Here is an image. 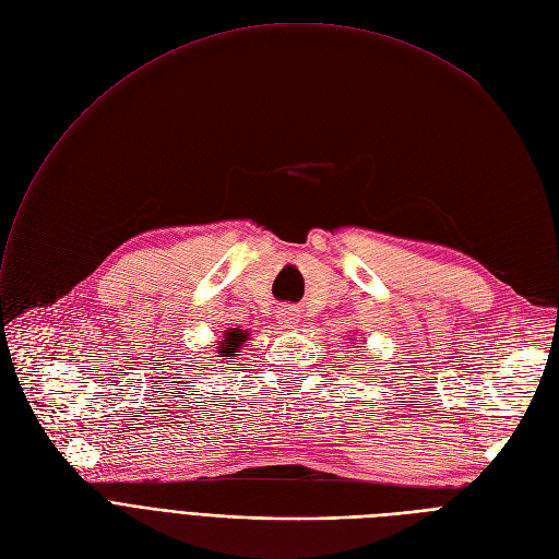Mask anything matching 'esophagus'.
I'll list each match as a JSON object with an SVG mask.
<instances>
[{"label": "esophagus", "instance_id": "1", "mask_svg": "<svg viewBox=\"0 0 559 559\" xmlns=\"http://www.w3.org/2000/svg\"><path fill=\"white\" fill-rule=\"evenodd\" d=\"M298 309L296 307H280L277 309V321L282 328H296L298 325Z\"/></svg>", "mask_w": 559, "mask_h": 559}]
</instances>
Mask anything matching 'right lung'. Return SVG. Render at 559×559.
Returning <instances> with one entry per match:
<instances>
[{"label":"right lung","mask_w":559,"mask_h":559,"mask_svg":"<svg viewBox=\"0 0 559 559\" xmlns=\"http://www.w3.org/2000/svg\"><path fill=\"white\" fill-rule=\"evenodd\" d=\"M250 341V334L246 330H238V328H231L225 332L223 341L218 343V353L221 357H234L238 353V348H246V343Z\"/></svg>","instance_id":"1"}]
</instances>
